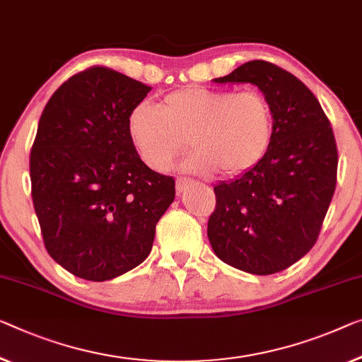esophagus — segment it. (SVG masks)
Instances as JSON below:
<instances>
[{"mask_svg":"<svg viewBox=\"0 0 362 362\" xmlns=\"http://www.w3.org/2000/svg\"><path fill=\"white\" fill-rule=\"evenodd\" d=\"M192 183H193V182L185 179V177H179V179H177V192H179V193L185 192L187 188L192 185Z\"/></svg>","mask_w":362,"mask_h":362,"instance_id":"34e87169","label":"esophagus"}]
</instances>
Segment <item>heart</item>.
Wrapping results in <instances>:
<instances>
[{
    "mask_svg": "<svg viewBox=\"0 0 362 362\" xmlns=\"http://www.w3.org/2000/svg\"><path fill=\"white\" fill-rule=\"evenodd\" d=\"M127 133L144 164L164 170L183 148H195L183 169L208 175L218 169L239 177L262 163L274 136V110L257 89L185 88L160 105L139 102L127 117Z\"/></svg>",
    "mask_w": 362,
    "mask_h": 362,
    "instance_id": "b5f03b06",
    "label": "heart"
}]
</instances>
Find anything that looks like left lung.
I'll list each match as a JSON object with an SVG mask.
<instances>
[{
    "instance_id": "obj_1",
    "label": "left lung",
    "mask_w": 362,
    "mask_h": 362,
    "mask_svg": "<svg viewBox=\"0 0 362 362\" xmlns=\"http://www.w3.org/2000/svg\"><path fill=\"white\" fill-rule=\"evenodd\" d=\"M216 83L255 84L272 102L274 136L257 167L214 187L216 255L252 274L283 272L319 239L337 187L338 149L317 97L294 74L253 60Z\"/></svg>"
}]
</instances>
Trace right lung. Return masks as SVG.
Segmentation results:
<instances>
[{
    "label": "right lung",
    "instance_id": "obj_1",
    "mask_svg": "<svg viewBox=\"0 0 362 362\" xmlns=\"http://www.w3.org/2000/svg\"><path fill=\"white\" fill-rule=\"evenodd\" d=\"M151 90L90 66L58 88L30 151L32 202L47 252L74 276L107 281L146 260L175 180L151 170L127 117Z\"/></svg>",
    "mask_w": 362,
    "mask_h": 362
}]
</instances>
